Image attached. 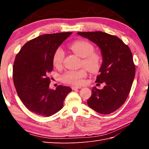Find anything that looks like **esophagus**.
Instances as JSON below:
<instances>
[{"label": "esophagus", "instance_id": "1", "mask_svg": "<svg viewBox=\"0 0 149 149\" xmlns=\"http://www.w3.org/2000/svg\"><path fill=\"white\" fill-rule=\"evenodd\" d=\"M82 87L81 86H72V90H77V89H81Z\"/></svg>", "mask_w": 149, "mask_h": 149}]
</instances>
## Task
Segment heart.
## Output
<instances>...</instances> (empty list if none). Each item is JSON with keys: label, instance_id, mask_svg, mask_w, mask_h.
<instances>
[{"label": "heart", "instance_id": "heart-1", "mask_svg": "<svg viewBox=\"0 0 149 149\" xmlns=\"http://www.w3.org/2000/svg\"><path fill=\"white\" fill-rule=\"evenodd\" d=\"M71 49L81 58H83L82 64L91 72H97L101 66V58L97 54L93 53L94 47L86 41H77L71 45ZM65 52L61 47L57 49L52 56L53 65L58 67L62 64ZM86 72L82 68L77 70L66 72L63 77L64 82L68 84L79 85L83 83V78L86 77Z\"/></svg>", "mask_w": 149, "mask_h": 149}]
</instances>
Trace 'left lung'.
<instances>
[{
	"label": "left lung",
	"mask_w": 149,
	"mask_h": 149,
	"mask_svg": "<svg viewBox=\"0 0 149 149\" xmlns=\"http://www.w3.org/2000/svg\"><path fill=\"white\" fill-rule=\"evenodd\" d=\"M77 34L97 45L102 58L96 83L106 85L102 90L92 88L88 106L97 113H111L123 105L130 92L136 70L132 52L119 38L102 31Z\"/></svg>",
	"instance_id": "8db88e82"
}]
</instances>
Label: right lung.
<instances>
[{
	"label": "right lung",
	"mask_w": 149,
	"mask_h": 149,
	"mask_svg": "<svg viewBox=\"0 0 149 149\" xmlns=\"http://www.w3.org/2000/svg\"><path fill=\"white\" fill-rule=\"evenodd\" d=\"M72 33L38 36L25 44L16 56L13 68L15 87L24 106L38 115L49 117L58 112L72 91L61 85L50 89L48 77L53 70L54 52Z\"/></svg>",
	"instance_id": "obj_1"
}]
</instances>
